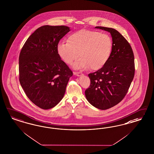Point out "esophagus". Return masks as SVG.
I'll list each match as a JSON object with an SVG mask.
<instances>
[{"label": "esophagus", "instance_id": "1", "mask_svg": "<svg viewBox=\"0 0 154 154\" xmlns=\"http://www.w3.org/2000/svg\"><path fill=\"white\" fill-rule=\"evenodd\" d=\"M73 74L74 75H76L77 76H78V77H80V76H82L83 74H82V73H77V72H74L73 73Z\"/></svg>", "mask_w": 154, "mask_h": 154}]
</instances>
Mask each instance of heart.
<instances>
[{"label":"heart","mask_w":154,"mask_h":154,"mask_svg":"<svg viewBox=\"0 0 154 154\" xmlns=\"http://www.w3.org/2000/svg\"><path fill=\"white\" fill-rule=\"evenodd\" d=\"M66 42H60L57 53L67 64L73 65L75 69H101L112 54V41L105 33L82 29L70 35Z\"/></svg>","instance_id":"heart-1"}]
</instances>
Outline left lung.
Wrapping results in <instances>:
<instances>
[{
  "instance_id": "left-lung-1",
  "label": "left lung",
  "mask_w": 154,
  "mask_h": 154,
  "mask_svg": "<svg viewBox=\"0 0 154 154\" xmlns=\"http://www.w3.org/2000/svg\"><path fill=\"white\" fill-rule=\"evenodd\" d=\"M110 33L112 49L110 57L101 69L88 75L90 87L85 90L86 100L100 110L117 105L126 96L135 73L134 56L130 44L116 29L96 27Z\"/></svg>"
}]
</instances>
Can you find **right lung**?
Returning a JSON list of instances; mask_svg holds the SVG:
<instances>
[{"label": "right lung", "mask_w": 154, "mask_h": 154, "mask_svg": "<svg viewBox=\"0 0 154 154\" xmlns=\"http://www.w3.org/2000/svg\"><path fill=\"white\" fill-rule=\"evenodd\" d=\"M69 27L44 26L28 38L19 58V81L28 98L47 110L64 97L73 73L57 53L60 40Z\"/></svg>", "instance_id": "obj_1"}]
</instances>
